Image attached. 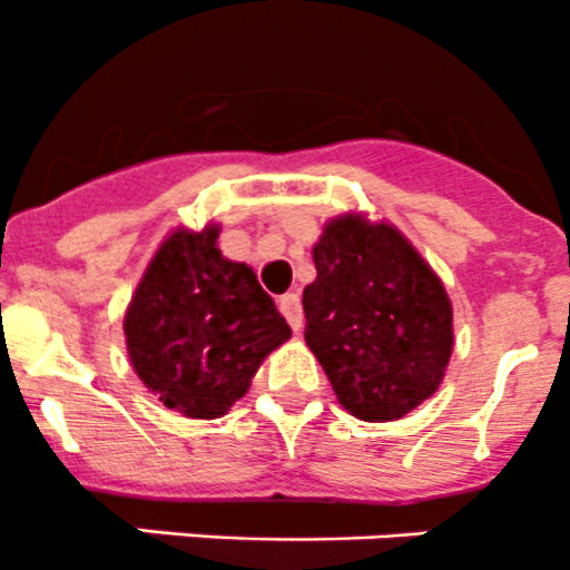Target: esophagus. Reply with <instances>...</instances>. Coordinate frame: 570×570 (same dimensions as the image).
I'll return each instance as SVG.
<instances>
[{"instance_id":"34e87169","label":"esophagus","mask_w":570,"mask_h":570,"mask_svg":"<svg viewBox=\"0 0 570 570\" xmlns=\"http://www.w3.org/2000/svg\"><path fill=\"white\" fill-rule=\"evenodd\" d=\"M279 309H283V315L287 318V324H291L293 332L302 330L304 313H302V298H298V293H285V296H279Z\"/></svg>"}]
</instances>
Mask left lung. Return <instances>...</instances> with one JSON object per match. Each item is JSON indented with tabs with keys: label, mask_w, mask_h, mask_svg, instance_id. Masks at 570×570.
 <instances>
[{
	"label": "left lung",
	"mask_w": 570,
	"mask_h": 570,
	"mask_svg": "<svg viewBox=\"0 0 570 570\" xmlns=\"http://www.w3.org/2000/svg\"><path fill=\"white\" fill-rule=\"evenodd\" d=\"M304 341L343 410L396 421L438 391L454 348L441 277L387 222L346 213L313 246Z\"/></svg>",
	"instance_id": "1"
}]
</instances>
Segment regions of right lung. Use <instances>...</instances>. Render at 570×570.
Segmentation results:
<instances>
[{"instance_id": "1", "label": "right lung", "mask_w": 570, "mask_h": 570, "mask_svg": "<svg viewBox=\"0 0 570 570\" xmlns=\"http://www.w3.org/2000/svg\"><path fill=\"white\" fill-rule=\"evenodd\" d=\"M218 233V224L174 229L124 313L135 374L185 419H222L291 337L257 274L222 255Z\"/></svg>"}]
</instances>
